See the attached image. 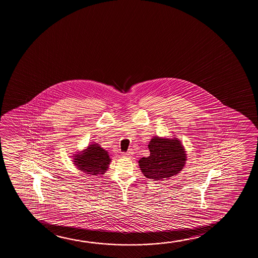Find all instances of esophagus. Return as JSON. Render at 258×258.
<instances>
[{"instance_id":"esophagus-1","label":"esophagus","mask_w":258,"mask_h":258,"mask_svg":"<svg viewBox=\"0 0 258 258\" xmlns=\"http://www.w3.org/2000/svg\"><path fill=\"white\" fill-rule=\"evenodd\" d=\"M134 154V152H133V150H128L127 152H125L124 153V156H126V157H131V156H133Z\"/></svg>"}]
</instances>
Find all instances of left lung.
<instances>
[{
	"mask_svg": "<svg viewBox=\"0 0 258 258\" xmlns=\"http://www.w3.org/2000/svg\"><path fill=\"white\" fill-rule=\"evenodd\" d=\"M150 156L138 163L146 178L159 180L180 173L186 161L183 146L177 139L152 138L148 145Z\"/></svg>",
	"mask_w": 258,
	"mask_h": 258,
	"instance_id": "8db88e82",
	"label": "left lung"
}]
</instances>
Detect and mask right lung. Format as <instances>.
<instances>
[{
    "label": "right lung",
    "mask_w": 258,
    "mask_h": 258,
    "mask_svg": "<svg viewBox=\"0 0 258 258\" xmlns=\"http://www.w3.org/2000/svg\"><path fill=\"white\" fill-rule=\"evenodd\" d=\"M74 162L82 172L97 175L106 173L110 159L107 152L96 144L90 145L81 154L75 156Z\"/></svg>",
    "instance_id": "add662e5"
}]
</instances>
